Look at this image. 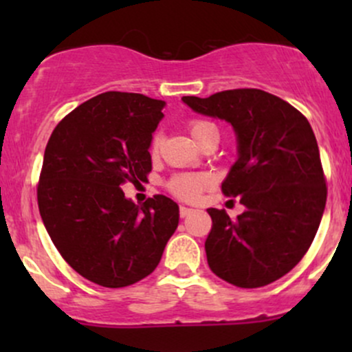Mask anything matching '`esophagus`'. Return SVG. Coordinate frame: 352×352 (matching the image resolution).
Masks as SVG:
<instances>
[{
  "label": "esophagus",
  "instance_id": "1",
  "mask_svg": "<svg viewBox=\"0 0 352 352\" xmlns=\"http://www.w3.org/2000/svg\"><path fill=\"white\" fill-rule=\"evenodd\" d=\"M192 212H193L192 208L184 207V205H182V207H180V217H182V218H185L187 215H190V213H192Z\"/></svg>",
  "mask_w": 352,
  "mask_h": 352
}]
</instances>
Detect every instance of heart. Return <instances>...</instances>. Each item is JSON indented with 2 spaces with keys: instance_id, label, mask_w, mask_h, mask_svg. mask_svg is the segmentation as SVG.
<instances>
[{
  "instance_id": "heart-1",
  "label": "heart",
  "mask_w": 352,
  "mask_h": 352,
  "mask_svg": "<svg viewBox=\"0 0 352 352\" xmlns=\"http://www.w3.org/2000/svg\"><path fill=\"white\" fill-rule=\"evenodd\" d=\"M188 131L190 135L193 137L197 144H201L208 135L218 134V129L215 124L208 122L204 119H193L188 122ZM164 135L162 132L157 131L151 139V152L155 155L160 151V145H162ZM210 185V179L207 175H201V173H180V175L172 177L167 182L168 192L173 193L175 197H179L182 200H195L197 197L204 192Z\"/></svg>"
}]
</instances>
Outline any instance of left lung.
I'll use <instances>...</instances> for the list:
<instances>
[{
    "label": "left lung",
    "mask_w": 352,
    "mask_h": 352,
    "mask_svg": "<svg viewBox=\"0 0 352 352\" xmlns=\"http://www.w3.org/2000/svg\"><path fill=\"white\" fill-rule=\"evenodd\" d=\"M199 114L233 125L238 160L221 184L246 210L232 220L212 217L205 252L218 278L238 288H260L300 263L326 207L324 172L316 137L292 104L260 89H232L210 98H182Z\"/></svg>",
    "instance_id": "8db88e82"
}]
</instances>
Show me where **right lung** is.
<instances>
[{"instance_id":"1","label":"right lung","mask_w":352,"mask_h":352,"mask_svg":"<svg viewBox=\"0 0 352 352\" xmlns=\"http://www.w3.org/2000/svg\"><path fill=\"white\" fill-rule=\"evenodd\" d=\"M164 106L135 92H104L69 112L47 140L39 213L60 256L96 285L124 288L148 276L179 225L168 197L139 207L120 188L147 182Z\"/></svg>"}]
</instances>
